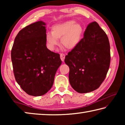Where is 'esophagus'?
I'll return each mask as SVG.
<instances>
[{"label": "esophagus", "mask_w": 125, "mask_h": 125, "mask_svg": "<svg viewBox=\"0 0 125 125\" xmlns=\"http://www.w3.org/2000/svg\"><path fill=\"white\" fill-rule=\"evenodd\" d=\"M60 57H61V60L63 62L65 59V54L64 53H60Z\"/></svg>", "instance_id": "obj_1"}]
</instances>
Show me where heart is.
Returning <instances> with one entry per match:
<instances>
[{
	"mask_svg": "<svg viewBox=\"0 0 125 125\" xmlns=\"http://www.w3.org/2000/svg\"><path fill=\"white\" fill-rule=\"evenodd\" d=\"M83 33L81 25L74 21H69L53 26L52 32L46 33V40L52 50L58 45V39H61V44L65 48L73 50L79 44Z\"/></svg>",
	"mask_w": 125,
	"mask_h": 125,
	"instance_id": "obj_1",
	"label": "heart"
}]
</instances>
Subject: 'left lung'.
Masks as SVG:
<instances>
[{
  "label": "left lung",
  "mask_w": 125,
  "mask_h": 125,
  "mask_svg": "<svg viewBox=\"0 0 125 125\" xmlns=\"http://www.w3.org/2000/svg\"><path fill=\"white\" fill-rule=\"evenodd\" d=\"M110 58L106 34L96 22L90 23L78 46L65 57L72 87L79 93L97 89L106 78Z\"/></svg>",
  "instance_id": "8db88e82"
}]
</instances>
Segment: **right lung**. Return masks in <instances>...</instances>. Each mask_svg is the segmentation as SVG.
I'll list each match as a JSON object with an SVG mask.
<instances>
[{"label":"right lung","mask_w":125,"mask_h":125,"mask_svg":"<svg viewBox=\"0 0 125 125\" xmlns=\"http://www.w3.org/2000/svg\"><path fill=\"white\" fill-rule=\"evenodd\" d=\"M45 25L39 21L21 30L11 52L16 82L27 94L34 96L43 95L51 89L62 63L60 55L46 47Z\"/></svg>","instance_id":"obj_1"}]
</instances>
